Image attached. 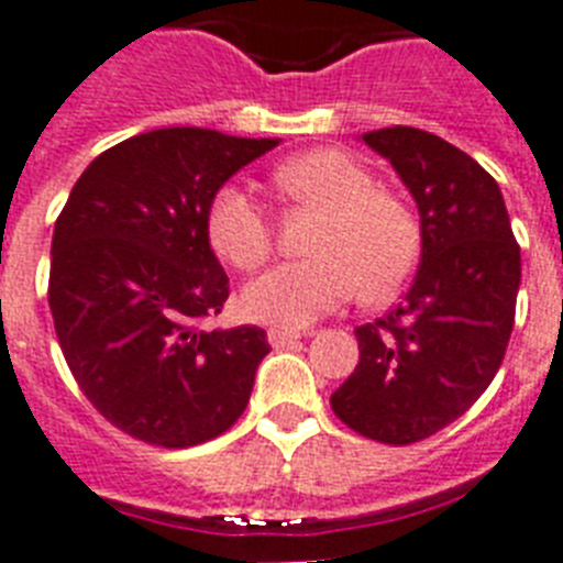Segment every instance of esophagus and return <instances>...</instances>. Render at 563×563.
I'll use <instances>...</instances> for the list:
<instances>
[{
    "label": "esophagus",
    "mask_w": 563,
    "mask_h": 563,
    "mask_svg": "<svg viewBox=\"0 0 563 563\" xmlns=\"http://www.w3.org/2000/svg\"><path fill=\"white\" fill-rule=\"evenodd\" d=\"M303 338L300 332H291V329H268V343L274 349H286V346H295L297 340Z\"/></svg>",
    "instance_id": "esophagus-1"
}]
</instances>
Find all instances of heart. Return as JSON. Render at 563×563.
Masks as SVG:
<instances>
[{
	"instance_id": "b5f03b06",
	"label": "heart",
	"mask_w": 563,
	"mask_h": 563,
	"mask_svg": "<svg viewBox=\"0 0 563 563\" xmlns=\"http://www.w3.org/2000/svg\"><path fill=\"white\" fill-rule=\"evenodd\" d=\"M283 191L325 211L306 263H286L243 291V311L257 323L300 329L352 300L363 286L369 300L395 295L418 260V225L375 179L340 151H306L277 168ZM209 240L231 266L252 272L272 254V229L252 194L225 186L209 209Z\"/></svg>"
}]
</instances>
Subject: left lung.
<instances>
[{
  "label": "left lung",
  "instance_id": "left-lung-1",
  "mask_svg": "<svg viewBox=\"0 0 563 563\" xmlns=\"http://www.w3.org/2000/svg\"><path fill=\"white\" fill-rule=\"evenodd\" d=\"M363 143L389 159L420 214V263L395 309L357 325L361 361L332 395L349 429L423 441L493 384L515 323L521 249L498 183L429 131L395 125Z\"/></svg>",
  "mask_w": 563,
  "mask_h": 563
}]
</instances>
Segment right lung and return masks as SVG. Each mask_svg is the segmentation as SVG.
I'll list each match as a JSON object with an SVG mask.
<instances>
[{"label": "right lung", "mask_w": 563, "mask_h": 563, "mask_svg": "<svg viewBox=\"0 0 563 563\" xmlns=\"http://www.w3.org/2000/svg\"><path fill=\"white\" fill-rule=\"evenodd\" d=\"M277 143L157 129L102 151L70 188L51 243L56 338L85 398L140 441L197 446L249 404L266 332L197 329L229 300L209 209Z\"/></svg>", "instance_id": "right-lung-1"}]
</instances>
